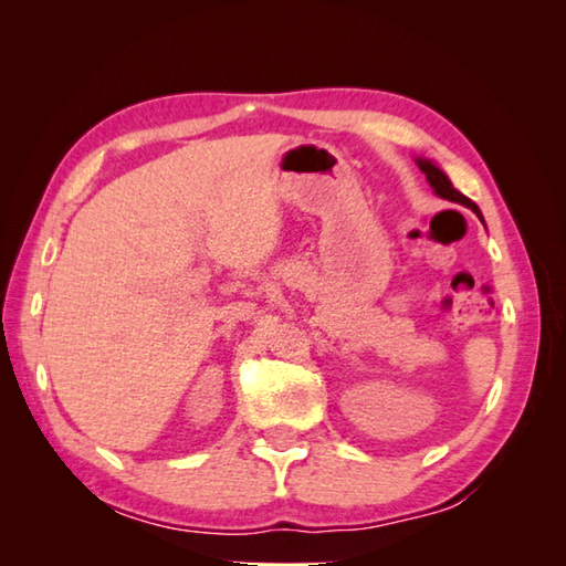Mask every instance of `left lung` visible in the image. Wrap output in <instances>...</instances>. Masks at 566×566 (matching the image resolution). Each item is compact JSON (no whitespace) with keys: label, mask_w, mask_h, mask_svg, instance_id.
<instances>
[{"label":"left lung","mask_w":566,"mask_h":566,"mask_svg":"<svg viewBox=\"0 0 566 566\" xmlns=\"http://www.w3.org/2000/svg\"><path fill=\"white\" fill-rule=\"evenodd\" d=\"M418 167L420 170L426 172V177H428V182H430V187L436 189V195H440L442 199H448V201H454V203H462V207H467V209H472L479 219H482V213H479V207L476 203L472 201V199H467L462 191H457L454 187H452V182L448 179V175H444L440 167H436L432 165L430 160H418Z\"/></svg>","instance_id":"8db88e82"}]
</instances>
